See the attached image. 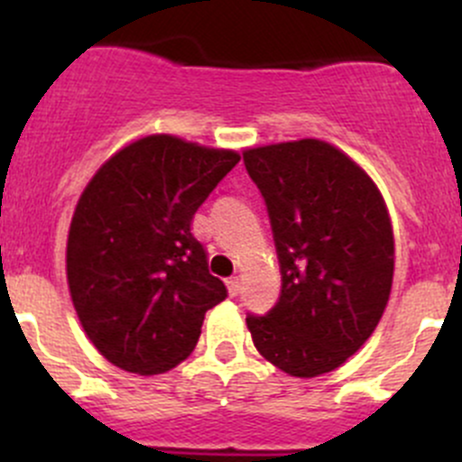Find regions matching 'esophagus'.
Segmentation results:
<instances>
[{
	"label": "esophagus",
	"mask_w": 462,
	"mask_h": 462,
	"mask_svg": "<svg viewBox=\"0 0 462 462\" xmlns=\"http://www.w3.org/2000/svg\"><path fill=\"white\" fill-rule=\"evenodd\" d=\"M227 292H230L232 297H236L239 295V291H241V282H239V277H230L227 279Z\"/></svg>",
	"instance_id": "obj_1"
}]
</instances>
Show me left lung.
Instances as JSON below:
<instances>
[{"label":"left lung","instance_id":"obj_1","mask_svg":"<svg viewBox=\"0 0 462 462\" xmlns=\"http://www.w3.org/2000/svg\"><path fill=\"white\" fill-rule=\"evenodd\" d=\"M268 208L282 295L245 315L257 351L277 369H337L374 333L393 282V232L374 180L339 149L306 138L244 153Z\"/></svg>","mask_w":462,"mask_h":462}]
</instances>
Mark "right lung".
<instances>
[{"label":"right lung","mask_w":462,"mask_h":462,"mask_svg":"<svg viewBox=\"0 0 462 462\" xmlns=\"http://www.w3.org/2000/svg\"><path fill=\"white\" fill-rule=\"evenodd\" d=\"M239 153L176 136L127 144L97 170L73 214L67 277L93 346L129 374H165L192 353L227 297L192 218Z\"/></svg>","instance_id":"add662e5"}]
</instances>
